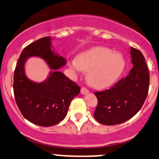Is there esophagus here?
Segmentation results:
<instances>
[{
  "label": "esophagus",
  "instance_id": "34e87169",
  "mask_svg": "<svg viewBox=\"0 0 159 159\" xmlns=\"http://www.w3.org/2000/svg\"><path fill=\"white\" fill-rule=\"evenodd\" d=\"M89 90L86 89V88H84V87L81 88V94H88V93H89Z\"/></svg>",
  "mask_w": 159,
  "mask_h": 159
}]
</instances>
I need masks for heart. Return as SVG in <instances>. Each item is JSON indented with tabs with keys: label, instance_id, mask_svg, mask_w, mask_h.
<instances>
[{
	"label": "heart",
	"instance_id": "heart-1",
	"mask_svg": "<svg viewBox=\"0 0 159 159\" xmlns=\"http://www.w3.org/2000/svg\"><path fill=\"white\" fill-rule=\"evenodd\" d=\"M75 71H88L87 79L92 87L103 89L110 87L119 78L125 67L123 56L105 47L93 48L78 54L77 60L69 62Z\"/></svg>",
	"mask_w": 159,
	"mask_h": 159
}]
</instances>
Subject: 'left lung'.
Wrapping results in <instances>:
<instances>
[{
    "label": "left lung",
    "instance_id": "obj_1",
    "mask_svg": "<svg viewBox=\"0 0 159 159\" xmlns=\"http://www.w3.org/2000/svg\"><path fill=\"white\" fill-rule=\"evenodd\" d=\"M133 68L110 89L96 91L98 105L94 117L105 125L121 124L132 118L143 105L148 92L149 74L145 59L139 50L131 47Z\"/></svg>",
    "mask_w": 159,
    "mask_h": 159
}]
</instances>
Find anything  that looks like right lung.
Masks as SVG:
<instances>
[{"label":"right lung","mask_w":159,"mask_h":159,"mask_svg":"<svg viewBox=\"0 0 159 159\" xmlns=\"http://www.w3.org/2000/svg\"><path fill=\"white\" fill-rule=\"evenodd\" d=\"M30 57L42 58L52 70L45 81L32 82L26 76L24 65ZM66 59L51 50V37L38 39L24 48L14 74V94L23 116L37 125L49 127L65 118L72 99L80 93V87L58 69Z\"/></svg>","instance_id":"1"}]
</instances>
